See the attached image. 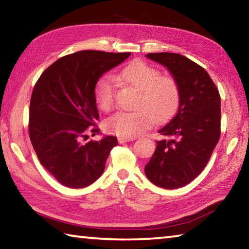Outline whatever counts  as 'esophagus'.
Returning a JSON list of instances; mask_svg holds the SVG:
<instances>
[{"instance_id": "34e87169", "label": "esophagus", "mask_w": 249, "mask_h": 249, "mask_svg": "<svg viewBox=\"0 0 249 249\" xmlns=\"http://www.w3.org/2000/svg\"><path fill=\"white\" fill-rule=\"evenodd\" d=\"M134 140H135L134 137H119V142H120V144H124V142H132Z\"/></svg>"}]
</instances>
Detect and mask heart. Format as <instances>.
<instances>
[{
  "mask_svg": "<svg viewBox=\"0 0 249 249\" xmlns=\"http://www.w3.org/2000/svg\"><path fill=\"white\" fill-rule=\"evenodd\" d=\"M120 78L138 90L133 111H119L104 122L107 132L123 137H135L144 133L154 121L163 122L179 107L181 92L171 75L161 74L156 67L145 61H134L120 71ZM94 98L100 108L108 112L114 105L115 80L103 74L96 81Z\"/></svg>",
  "mask_w": 249,
  "mask_h": 249,
  "instance_id": "obj_1",
  "label": "heart"
}]
</instances>
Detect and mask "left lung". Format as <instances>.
I'll use <instances>...</instances> for the list:
<instances>
[{"label":"left lung","mask_w":249,"mask_h":249,"mask_svg":"<svg viewBox=\"0 0 249 249\" xmlns=\"http://www.w3.org/2000/svg\"><path fill=\"white\" fill-rule=\"evenodd\" d=\"M167 67L181 92L177 114L159 129L170 140L156 142V150L145 166V175L163 189L190 183L209 162L221 136V96L204 68L179 53H147Z\"/></svg>","instance_id":"obj_1"}]
</instances>
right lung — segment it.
Listing matches in <instances>:
<instances>
[{
  "label": "right lung",
  "mask_w": 249,
  "mask_h": 249,
  "mask_svg": "<svg viewBox=\"0 0 249 249\" xmlns=\"http://www.w3.org/2000/svg\"><path fill=\"white\" fill-rule=\"evenodd\" d=\"M130 56V53L82 50L59 58L34 87L29 104L28 132L43 167L59 183L84 188L102 176L114 136L87 141L99 134L94 87L100 77Z\"/></svg>",
  "instance_id": "right-lung-1"
}]
</instances>
